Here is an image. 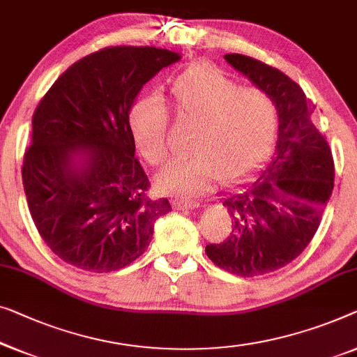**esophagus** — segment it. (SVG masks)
Segmentation results:
<instances>
[{"instance_id": "1", "label": "esophagus", "mask_w": 357, "mask_h": 357, "mask_svg": "<svg viewBox=\"0 0 357 357\" xmlns=\"http://www.w3.org/2000/svg\"><path fill=\"white\" fill-rule=\"evenodd\" d=\"M174 206L180 211L196 209V208H199V201H196V199H175Z\"/></svg>"}]
</instances>
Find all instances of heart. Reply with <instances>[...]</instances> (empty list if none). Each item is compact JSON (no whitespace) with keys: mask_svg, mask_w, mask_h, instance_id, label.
Segmentation results:
<instances>
[{"mask_svg":"<svg viewBox=\"0 0 357 357\" xmlns=\"http://www.w3.org/2000/svg\"><path fill=\"white\" fill-rule=\"evenodd\" d=\"M175 114L193 126L187 159L170 162L158 185L167 193L199 195L217 178L231 180L266 151L277 127V106L267 91L240 86L209 63L191 66L170 85ZM132 130L137 146L153 166L169 158V116L156 96L133 106Z\"/></svg>","mask_w":357,"mask_h":357,"instance_id":"b5f03b06","label":"heart"}]
</instances>
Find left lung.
<instances>
[{
    "instance_id": "8db88e82",
    "label": "left lung",
    "mask_w": 357,
    "mask_h": 357,
    "mask_svg": "<svg viewBox=\"0 0 357 357\" xmlns=\"http://www.w3.org/2000/svg\"><path fill=\"white\" fill-rule=\"evenodd\" d=\"M224 58L272 96L278 135L259 172L224 191L231 234L206 246V255L227 272L256 277L290 264L311 243L332 196L335 164L327 140L312 123L316 106L296 82L250 56Z\"/></svg>"
}]
</instances>
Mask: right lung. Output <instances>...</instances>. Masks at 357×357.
Listing matches in <instances>:
<instances>
[{
	"label": "right lung",
	"instance_id": "add662e5",
	"mask_svg": "<svg viewBox=\"0 0 357 357\" xmlns=\"http://www.w3.org/2000/svg\"><path fill=\"white\" fill-rule=\"evenodd\" d=\"M178 59L154 46L102 48L38 102L22 182L40 236L67 264L98 273L132 264L172 211L167 198L148 196L128 114L143 85Z\"/></svg>",
	"mask_w": 357,
	"mask_h": 357
}]
</instances>
